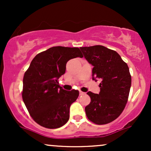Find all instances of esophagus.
Masks as SVG:
<instances>
[{
	"label": "esophagus",
	"mask_w": 151,
	"mask_h": 151,
	"mask_svg": "<svg viewBox=\"0 0 151 151\" xmlns=\"http://www.w3.org/2000/svg\"><path fill=\"white\" fill-rule=\"evenodd\" d=\"M79 94L80 95H83V94H84V92H83V91H79Z\"/></svg>",
	"instance_id": "obj_1"
}]
</instances>
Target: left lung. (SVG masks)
<instances>
[{"mask_svg":"<svg viewBox=\"0 0 151 151\" xmlns=\"http://www.w3.org/2000/svg\"><path fill=\"white\" fill-rule=\"evenodd\" d=\"M84 58L93 66L92 79H101L99 94L87 92L91 102L85 107L88 119L103 125L117 119L125 108L131 85L127 64L114 50L102 45L80 47Z\"/></svg>","mask_w":151,"mask_h":151,"instance_id":"obj_1","label":"left lung"}]
</instances>
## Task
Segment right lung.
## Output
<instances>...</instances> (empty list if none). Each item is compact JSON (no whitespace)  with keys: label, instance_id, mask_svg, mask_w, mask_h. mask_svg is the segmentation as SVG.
<instances>
[{"label":"right lung","instance_id":"obj_1","mask_svg":"<svg viewBox=\"0 0 151 151\" xmlns=\"http://www.w3.org/2000/svg\"><path fill=\"white\" fill-rule=\"evenodd\" d=\"M78 47L57 46L37 54L23 77L22 97L29 114L39 125L58 129L70 119V108L79 91H66L58 79L71 59L82 58Z\"/></svg>","mask_w":151,"mask_h":151}]
</instances>
